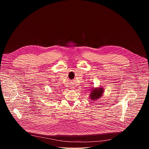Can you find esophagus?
<instances>
[{
  "label": "esophagus",
  "instance_id": "esophagus-1",
  "mask_svg": "<svg viewBox=\"0 0 149 149\" xmlns=\"http://www.w3.org/2000/svg\"><path fill=\"white\" fill-rule=\"evenodd\" d=\"M72 89H74V88H72Z\"/></svg>",
  "mask_w": 149,
  "mask_h": 149
}]
</instances>
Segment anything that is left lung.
<instances>
[{
    "mask_svg": "<svg viewBox=\"0 0 149 149\" xmlns=\"http://www.w3.org/2000/svg\"><path fill=\"white\" fill-rule=\"evenodd\" d=\"M91 93L89 94V98L92 100H95L100 98L104 92L103 88L102 87H96L92 88L91 89Z\"/></svg>",
    "mask_w": 149,
    "mask_h": 149,
    "instance_id": "1",
    "label": "left lung"
}]
</instances>
